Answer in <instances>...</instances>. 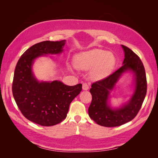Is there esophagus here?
<instances>
[{
  "label": "esophagus",
  "mask_w": 158,
  "mask_h": 158,
  "mask_svg": "<svg viewBox=\"0 0 158 158\" xmlns=\"http://www.w3.org/2000/svg\"><path fill=\"white\" fill-rule=\"evenodd\" d=\"M82 89L84 90H87L88 89H89V84H88L87 83H84V84H82Z\"/></svg>",
  "instance_id": "esophagus-1"
}]
</instances>
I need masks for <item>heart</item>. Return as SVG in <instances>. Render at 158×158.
<instances>
[{"instance_id": "obj_1", "label": "heart", "mask_w": 158, "mask_h": 158, "mask_svg": "<svg viewBox=\"0 0 158 158\" xmlns=\"http://www.w3.org/2000/svg\"><path fill=\"white\" fill-rule=\"evenodd\" d=\"M116 63L113 53L95 49L79 53L74 58V65L81 69H92L94 78H103L111 73Z\"/></svg>"}]
</instances>
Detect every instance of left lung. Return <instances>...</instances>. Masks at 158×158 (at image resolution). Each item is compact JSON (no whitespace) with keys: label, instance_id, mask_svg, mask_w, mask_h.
Segmentation results:
<instances>
[{"label":"left lung","instance_id":"1","mask_svg":"<svg viewBox=\"0 0 158 158\" xmlns=\"http://www.w3.org/2000/svg\"><path fill=\"white\" fill-rule=\"evenodd\" d=\"M122 47L125 53L123 65L106 78L93 83L90 89L92 101L89 108V115L101 126L116 127L132 121L139 111L146 95V75L142 61L129 48L124 45ZM127 71L135 74V92L127 104L119 109H111L108 105L110 91L121 74Z\"/></svg>","mask_w":158,"mask_h":158}]
</instances>
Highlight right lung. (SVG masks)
Segmentation results:
<instances>
[{
  "instance_id": "1",
  "label": "right lung",
  "mask_w": 158,
  "mask_h": 158,
  "mask_svg": "<svg viewBox=\"0 0 158 158\" xmlns=\"http://www.w3.org/2000/svg\"><path fill=\"white\" fill-rule=\"evenodd\" d=\"M65 40L44 41L33 45L23 53L16 65L12 94L19 109L29 121L42 126H52L65 119L71 102L82 89L60 81L40 82L34 77L32 65L35 58L63 52Z\"/></svg>"
}]
</instances>
